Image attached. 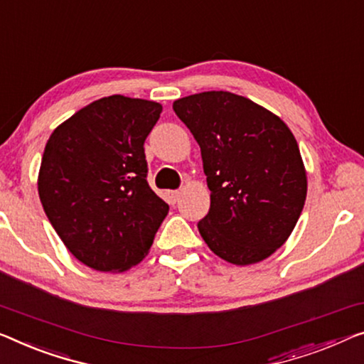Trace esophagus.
Here are the masks:
<instances>
[{
    "mask_svg": "<svg viewBox=\"0 0 364 364\" xmlns=\"http://www.w3.org/2000/svg\"><path fill=\"white\" fill-rule=\"evenodd\" d=\"M180 196H181V191H170V193H168V199H170L171 204H175L176 200L180 199Z\"/></svg>",
    "mask_w": 364,
    "mask_h": 364,
    "instance_id": "34e87169",
    "label": "esophagus"
}]
</instances>
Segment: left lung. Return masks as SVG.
I'll list each match as a JSON object with an SVG mask.
<instances>
[{"instance_id":"left-lung-1","label":"left lung","mask_w":364,"mask_h":364,"mask_svg":"<svg viewBox=\"0 0 364 364\" xmlns=\"http://www.w3.org/2000/svg\"><path fill=\"white\" fill-rule=\"evenodd\" d=\"M200 147L210 208L198 222L217 257L234 264L268 258L302 213L307 176L289 127L278 116L229 91L173 102Z\"/></svg>"}]
</instances>
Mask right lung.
<instances>
[{"instance_id": "right-lung-1", "label": "right lung", "mask_w": 364, "mask_h": 364, "mask_svg": "<svg viewBox=\"0 0 364 364\" xmlns=\"http://www.w3.org/2000/svg\"><path fill=\"white\" fill-rule=\"evenodd\" d=\"M161 105L112 95L53 130L39 198L65 247L86 267L124 271L149 253L168 204L147 181L144 142Z\"/></svg>"}]
</instances>
